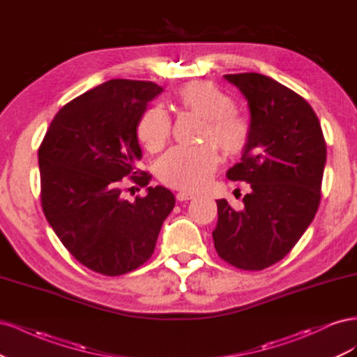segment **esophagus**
<instances>
[{
    "mask_svg": "<svg viewBox=\"0 0 357 357\" xmlns=\"http://www.w3.org/2000/svg\"><path fill=\"white\" fill-rule=\"evenodd\" d=\"M176 198H177V201H189V199L195 198V195H193V193H190V192H178Z\"/></svg>",
    "mask_w": 357,
    "mask_h": 357,
    "instance_id": "obj_1",
    "label": "esophagus"
}]
</instances>
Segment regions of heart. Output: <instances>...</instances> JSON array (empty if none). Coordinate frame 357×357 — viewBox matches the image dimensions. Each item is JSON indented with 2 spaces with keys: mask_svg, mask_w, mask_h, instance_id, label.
Masks as SVG:
<instances>
[{
  "mask_svg": "<svg viewBox=\"0 0 357 357\" xmlns=\"http://www.w3.org/2000/svg\"><path fill=\"white\" fill-rule=\"evenodd\" d=\"M177 101L183 109L205 119L202 139H210L225 156H240L247 149L252 135L250 123L234 112V100L218 86L204 80L189 82L178 89ZM169 132V117L159 107H152L139 117L137 135L150 152H158L164 147ZM215 165L218 155L211 146H177L159 159L156 174L169 188L198 190L207 185Z\"/></svg>",
  "mask_w": 357,
  "mask_h": 357,
  "instance_id": "1",
  "label": "heart"
}]
</instances>
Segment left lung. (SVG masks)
Returning a JSON list of instances; mask_svg holds the SVG:
<instances>
[{
  "instance_id": "left-lung-1",
  "label": "left lung",
  "mask_w": 357,
  "mask_h": 357,
  "mask_svg": "<svg viewBox=\"0 0 357 357\" xmlns=\"http://www.w3.org/2000/svg\"><path fill=\"white\" fill-rule=\"evenodd\" d=\"M225 79L247 100L252 128L241 162L226 177L250 183L252 192L241 210L218 201L213 240L223 261L259 271L282 261L314 219L326 143L311 105L282 83L257 73Z\"/></svg>"
}]
</instances>
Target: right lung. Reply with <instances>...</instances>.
<instances>
[{"instance_id":"add662e5","label":"right lung","mask_w":357,"mask_h":357,"mask_svg":"<svg viewBox=\"0 0 357 357\" xmlns=\"http://www.w3.org/2000/svg\"><path fill=\"white\" fill-rule=\"evenodd\" d=\"M164 91L152 82L114 79L74 98L53 117L38 149L41 205L80 264L104 275L134 271L153 255L176 198L164 186L128 201L121 180L147 186L137 125ZM142 177L139 178V176Z\"/></svg>"}]
</instances>
